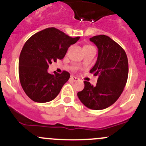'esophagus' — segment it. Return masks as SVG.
Returning <instances> with one entry per match:
<instances>
[{"label": "esophagus", "mask_w": 146, "mask_h": 146, "mask_svg": "<svg viewBox=\"0 0 146 146\" xmlns=\"http://www.w3.org/2000/svg\"><path fill=\"white\" fill-rule=\"evenodd\" d=\"M70 79H71L72 80H73V81H77V80H79L78 78L76 77V76H70Z\"/></svg>", "instance_id": "esophagus-1"}]
</instances>
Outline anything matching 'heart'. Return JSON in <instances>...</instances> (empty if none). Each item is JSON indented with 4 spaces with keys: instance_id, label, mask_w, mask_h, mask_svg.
Listing matches in <instances>:
<instances>
[{
    "instance_id": "heart-1",
    "label": "heart",
    "mask_w": 146,
    "mask_h": 146,
    "mask_svg": "<svg viewBox=\"0 0 146 146\" xmlns=\"http://www.w3.org/2000/svg\"><path fill=\"white\" fill-rule=\"evenodd\" d=\"M92 46H90V45H85L83 47V49H85V48H90V47H92Z\"/></svg>"
}]
</instances>
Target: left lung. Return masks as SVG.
I'll return each mask as SVG.
<instances>
[{
	"instance_id": "left-lung-1",
	"label": "left lung",
	"mask_w": 146,
	"mask_h": 146,
	"mask_svg": "<svg viewBox=\"0 0 146 146\" xmlns=\"http://www.w3.org/2000/svg\"><path fill=\"white\" fill-rule=\"evenodd\" d=\"M90 40L98 48V60L90 71L98 76V82L93 86L84 81L85 88L78 97L85 107L101 110L114 104L121 95L127 82L129 63L123 48L108 36L97 35Z\"/></svg>"
}]
</instances>
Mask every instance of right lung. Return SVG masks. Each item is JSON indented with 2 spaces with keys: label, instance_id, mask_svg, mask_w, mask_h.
Here are the masks:
<instances>
[{
  "label": "right lung",
  "instance_id": "add662e5",
  "mask_svg": "<svg viewBox=\"0 0 146 146\" xmlns=\"http://www.w3.org/2000/svg\"><path fill=\"white\" fill-rule=\"evenodd\" d=\"M80 36L70 37L55 27L43 29L32 35L25 42L19 58V78L26 95L36 102L54 100L68 80L70 73L64 70L48 73L53 61L62 59L68 48Z\"/></svg>",
  "mask_w": 146,
  "mask_h": 146
}]
</instances>
